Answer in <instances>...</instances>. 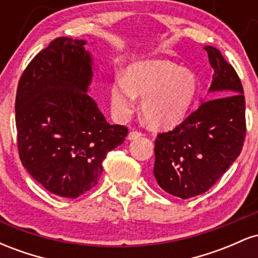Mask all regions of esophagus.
<instances>
[{"mask_svg":"<svg viewBox=\"0 0 258 258\" xmlns=\"http://www.w3.org/2000/svg\"><path fill=\"white\" fill-rule=\"evenodd\" d=\"M142 136H143V133H142V132L131 131L128 133V136H127V139H128V141H133V139H137L139 137H142Z\"/></svg>","mask_w":258,"mask_h":258,"instance_id":"1","label":"esophagus"}]
</instances>
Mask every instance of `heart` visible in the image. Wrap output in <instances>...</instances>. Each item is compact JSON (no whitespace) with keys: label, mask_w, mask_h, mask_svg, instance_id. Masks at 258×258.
Returning <instances> with one entry per match:
<instances>
[{"label":"heart","mask_w":258,"mask_h":258,"mask_svg":"<svg viewBox=\"0 0 258 258\" xmlns=\"http://www.w3.org/2000/svg\"><path fill=\"white\" fill-rule=\"evenodd\" d=\"M199 84L197 75L178 64L162 59L133 63L126 79L119 76L110 86L112 110L126 117L135 108L136 97H143L141 110L149 126L172 128L182 122L193 108Z\"/></svg>","instance_id":"1"}]
</instances>
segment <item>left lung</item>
<instances>
[{"mask_svg": "<svg viewBox=\"0 0 258 258\" xmlns=\"http://www.w3.org/2000/svg\"><path fill=\"white\" fill-rule=\"evenodd\" d=\"M214 69L206 100L172 131L155 139L154 176L165 191L189 199L209 190L241 153L246 136L240 79L217 48L205 46Z\"/></svg>", "mask_w": 258, "mask_h": 258, "instance_id": "1", "label": "left lung"}]
</instances>
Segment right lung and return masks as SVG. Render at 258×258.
<instances>
[{
  "label": "right lung",
  "mask_w": 258,
  "mask_h": 258,
  "mask_svg": "<svg viewBox=\"0 0 258 258\" xmlns=\"http://www.w3.org/2000/svg\"><path fill=\"white\" fill-rule=\"evenodd\" d=\"M86 41L58 37L35 55L16 97L18 152L44 189L75 199L98 183L103 160L125 142L87 94L93 61Z\"/></svg>",
  "instance_id": "obj_1"
}]
</instances>
